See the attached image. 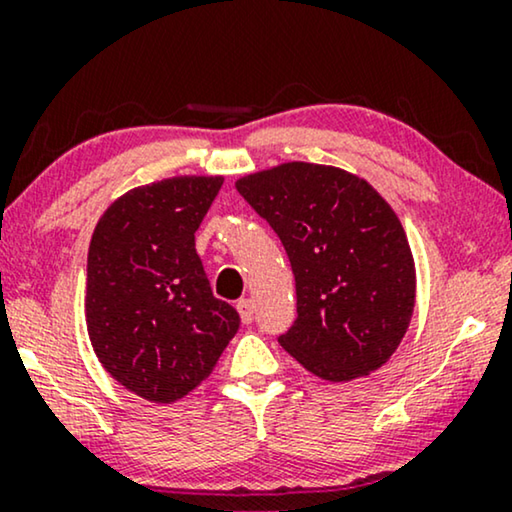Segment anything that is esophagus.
Here are the masks:
<instances>
[{
    "instance_id": "34e87169",
    "label": "esophagus",
    "mask_w": 512,
    "mask_h": 512,
    "mask_svg": "<svg viewBox=\"0 0 512 512\" xmlns=\"http://www.w3.org/2000/svg\"><path fill=\"white\" fill-rule=\"evenodd\" d=\"M237 312H240V319L244 324H251V319H254V312H256V303L251 298L237 300Z\"/></svg>"
}]
</instances>
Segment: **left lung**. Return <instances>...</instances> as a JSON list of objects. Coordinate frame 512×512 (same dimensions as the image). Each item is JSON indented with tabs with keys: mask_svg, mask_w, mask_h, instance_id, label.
Wrapping results in <instances>:
<instances>
[{
	"mask_svg": "<svg viewBox=\"0 0 512 512\" xmlns=\"http://www.w3.org/2000/svg\"><path fill=\"white\" fill-rule=\"evenodd\" d=\"M270 223L296 277L298 319L279 345L312 375L349 382L382 368L415 310L405 230L366 179L333 165L289 163L235 181Z\"/></svg>",
	"mask_w": 512,
	"mask_h": 512,
	"instance_id": "left-lung-1",
	"label": "left lung"
}]
</instances>
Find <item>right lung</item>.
Returning a JSON list of instances; mask_svg holds the SVG:
<instances>
[{"instance_id":"obj_1","label":"right lung","mask_w":512,"mask_h":512,"mask_svg":"<svg viewBox=\"0 0 512 512\" xmlns=\"http://www.w3.org/2000/svg\"><path fill=\"white\" fill-rule=\"evenodd\" d=\"M221 174H181L130 188L90 237L86 328L102 368L132 394L174 403L212 375L240 326L214 298L195 230Z\"/></svg>"}]
</instances>
